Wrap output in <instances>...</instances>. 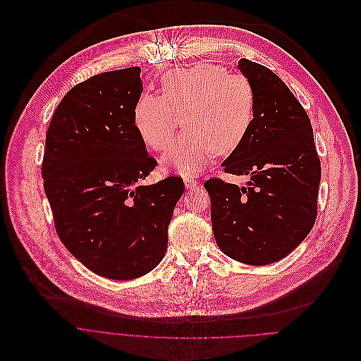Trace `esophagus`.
Returning a JSON list of instances; mask_svg holds the SVG:
<instances>
[{
  "mask_svg": "<svg viewBox=\"0 0 361 361\" xmlns=\"http://www.w3.org/2000/svg\"><path fill=\"white\" fill-rule=\"evenodd\" d=\"M197 180H195V179H190V178H185V186H186V189H189V190H193V189H196L197 188Z\"/></svg>",
  "mask_w": 361,
  "mask_h": 361,
  "instance_id": "1",
  "label": "esophagus"
}]
</instances>
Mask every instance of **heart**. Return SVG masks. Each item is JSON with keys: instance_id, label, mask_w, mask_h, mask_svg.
Here are the masks:
<instances>
[{"instance_id": "b5f03b06", "label": "heart", "mask_w": 361, "mask_h": 361, "mask_svg": "<svg viewBox=\"0 0 361 361\" xmlns=\"http://www.w3.org/2000/svg\"><path fill=\"white\" fill-rule=\"evenodd\" d=\"M256 115V92L239 74L212 63L173 69L162 80V97L143 95L133 109L135 128L147 147L166 148L180 118L186 132L162 157L166 169L195 176L214 155H229L246 139Z\"/></svg>"}]
</instances>
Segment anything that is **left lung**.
<instances>
[{"label":"left lung","instance_id":"obj_1","mask_svg":"<svg viewBox=\"0 0 361 361\" xmlns=\"http://www.w3.org/2000/svg\"><path fill=\"white\" fill-rule=\"evenodd\" d=\"M238 68L255 88L256 115L222 166L249 180L238 186L212 178L204 189L221 250L238 262L264 266L293 252L312 231L322 166L310 119L292 91L260 63L242 58Z\"/></svg>","mask_w":361,"mask_h":361}]
</instances>
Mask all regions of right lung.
I'll use <instances>...</instances> for the list:
<instances>
[{"label":"right lung","instance_id":"obj_1","mask_svg":"<svg viewBox=\"0 0 361 361\" xmlns=\"http://www.w3.org/2000/svg\"><path fill=\"white\" fill-rule=\"evenodd\" d=\"M140 68L104 72L75 85L51 119L44 190L63 246L91 271L132 280L154 270L183 180L140 185L157 166L135 123Z\"/></svg>","mask_w":361,"mask_h":361}]
</instances>
